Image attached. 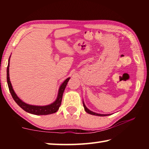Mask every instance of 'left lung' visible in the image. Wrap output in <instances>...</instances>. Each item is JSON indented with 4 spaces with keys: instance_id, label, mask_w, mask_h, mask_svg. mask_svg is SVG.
I'll return each instance as SVG.
<instances>
[{
    "instance_id": "1",
    "label": "left lung",
    "mask_w": 149,
    "mask_h": 149,
    "mask_svg": "<svg viewBox=\"0 0 149 149\" xmlns=\"http://www.w3.org/2000/svg\"><path fill=\"white\" fill-rule=\"evenodd\" d=\"M83 104H84V109L85 110V112H87L88 114H92V115H95V116H108L110 114H97V113H95L94 112H92V111H91L90 110L88 109V108L86 107V106L85 105L84 102H83Z\"/></svg>"
}]
</instances>
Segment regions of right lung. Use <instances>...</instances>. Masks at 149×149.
Segmentation results:
<instances>
[{"label": "right lung", "mask_w": 149, "mask_h": 149, "mask_svg": "<svg viewBox=\"0 0 149 149\" xmlns=\"http://www.w3.org/2000/svg\"><path fill=\"white\" fill-rule=\"evenodd\" d=\"M10 58L8 60V67H7V83H8L9 91L11 93V95L12 98L14 99V101L16 102L17 104H18V106H19V107H21L24 110L32 114L48 115V114H53V113L56 112L59 109V107H60V105H61L63 93L64 91L65 88L66 87L68 82V81L70 80V77L67 78V79L62 83V84L60 85L56 99L54 102H52V104L47 105V106H35V105H30L28 104H26V102L22 101V100L16 95V93H15L13 88H12L10 81V77H9Z\"/></svg>", "instance_id": "1"}]
</instances>
